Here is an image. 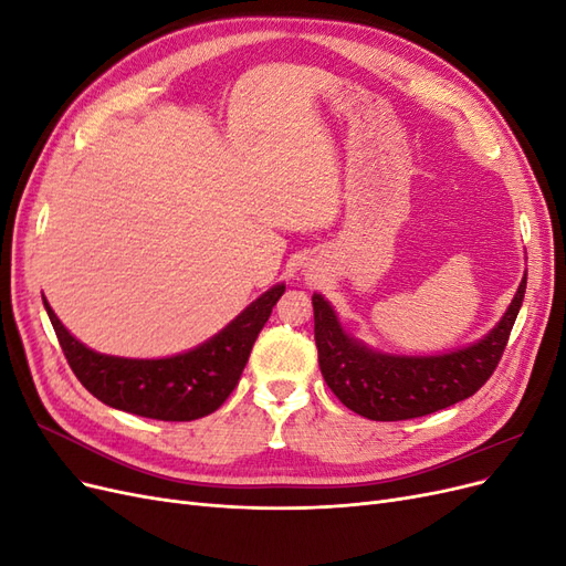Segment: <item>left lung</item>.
Returning <instances> with one entry per match:
<instances>
[{
    "mask_svg": "<svg viewBox=\"0 0 566 566\" xmlns=\"http://www.w3.org/2000/svg\"><path fill=\"white\" fill-rule=\"evenodd\" d=\"M526 273L501 323L474 345L441 356H389L349 337L321 295L314 304V339L323 380L354 413L368 420H410L437 413L479 391L499 366L517 321Z\"/></svg>",
    "mask_w": 566,
    "mask_h": 566,
    "instance_id": "obj_1",
    "label": "left lung"
}]
</instances>
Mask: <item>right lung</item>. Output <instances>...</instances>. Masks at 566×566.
I'll return each instance as SVG.
<instances>
[{"label": "right lung", "instance_id": "1", "mask_svg": "<svg viewBox=\"0 0 566 566\" xmlns=\"http://www.w3.org/2000/svg\"><path fill=\"white\" fill-rule=\"evenodd\" d=\"M285 285L271 287L205 345L169 358H119L87 349L51 312L59 345L77 380L106 406L153 420H198L210 416L235 389L256 335Z\"/></svg>", "mask_w": 566, "mask_h": 566}]
</instances>
